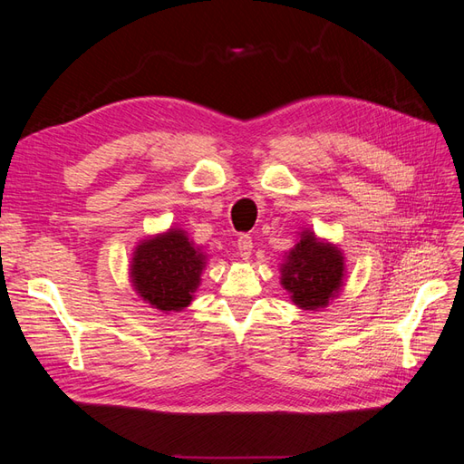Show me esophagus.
Here are the masks:
<instances>
[{
  "instance_id": "esophagus-1",
  "label": "esophagus",
  "mask_w": 464,
  "mask_h": 464,
  "mask_svg": "<svg viewBox=\"0 0 464 464\" xmlns=\"http://www.w3.org/2000/svg\"><path fill=\"white\" fill-rule=\"evenodd\" d=\"M251 249H254V240H251L249 234H240L237 236V251L244 259L251 256Z\"/></svg>"
}]
</instances>
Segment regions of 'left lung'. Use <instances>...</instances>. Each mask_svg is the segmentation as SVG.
<instances>
[{
    "instance_id": "8db88e82",
    "label": "left lung",
    "mask_w": 464,
    "mask_h": 464,
    "mask_svg": "<svg viewBox=\"0 0 464 464\" xmlns=\"http://www.w3.org/2000/svg\"><path fill=\"white\" fill-rule=\"evenodd\" d=\"M283 265V285L292 294L294 304L305 310L325 305L343 285L341 251L319 244L315 236L305 232Z\"/></svg>"
}]
</instances>
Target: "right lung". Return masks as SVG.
<instances>
[{
    "mask_svg": "<svg viewBox=\"0 0 464 464\" xmlns=\"http://www.w3.org/2000/svg\"><path fill=\"white\" fill-rule=\"evenodd\" d=\"M205 256L195 249L181 230L143 242L137 247L131 276L135 288L150 305L162 312H179L199 286Z\"/></svg>",
    "mask_w": 464,
    "mask_h": 464,
    "instance_id": "obj_1",
    "label": "right lung"
}]
</instances>
